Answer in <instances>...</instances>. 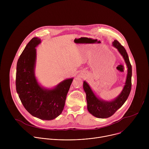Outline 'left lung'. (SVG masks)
<instances>
[{
    "label": "left lung",
    "instance_id": "left-lung-1",
    "mask_svg": "<svg viewBox=\"0 0 149 149\" xmlns=\"http://www.w3.org/2000/svg\"><path fill=\"white\" fill-rule=\"evenodd\" d=\"M113 45L121 54L128 68V72H127L125 86L121 94L113 101H102L98 99L95 95L89 85L86 81H84L83 83V88L86 94L88 110L92 115L100 118H108L113 116L128 98L132 89V68L128 54L124 47L120 44L118 40H115L113 42Z\"/></svg>",
    "mask_w": 149,
    "mask_h": 149
}]
</instances>
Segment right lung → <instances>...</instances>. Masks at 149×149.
<instances>
[{"label": "right lung", "mask_w": 149, "mask_h": 149, "mask_svg": "<svg viewBox=\"0 0 149 149\" xmlns=\"http://www.w3.org/2000/svg\"><path fill=\"white\" fill-rule=\"evenodd\" d=\"M40 43L39 38H32L19 56L16 66V89L24 107L32 116L51 120L63 111L73 79L62 81L52 90L40 87L34 75L35 47Z\"/></svg>", "instance_id": "right-lung-1"}]
</instances>
